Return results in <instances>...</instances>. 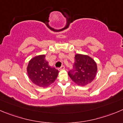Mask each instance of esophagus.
I'll list each match as a JSON object with an SVG mask.
<instances>
[{
    "instance_id": "34e87169",
    "label": "esophagus",
    "mask_w": 123,
    "mask_h": 123,
    "mask_svg": "<svg viewBox=\"0 0 123 123\" xmlns=\"http://www.w3.org/2000/svg\"><path fill=\"white\" fill-rule=\"evenodd\" d=\"M65 66H62L59 69L60 70H63V69H65Z\"/></svg>"
}]
</instances>
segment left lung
Here are the masks:
<instances>
[{
    "label": "left lung",
    "mask_w": 123,
    "mask_h": 123,
    "mask_svg": "<svg viewBox=\"0 0 123 123\" xmlns=\"http://www.w3.org/2000/svg\"><path fill=\"white\" fill-rule=\"evenodd\" d=\"M97 72V63L91 57L77 54L75 55L73 69L69 71L68 75L77 85L85 86L94 80Z\"/></svg>",
    "instance_id": "1"
}]
</instances>
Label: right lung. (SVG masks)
Masks as SVG:
<instances>
[{
  "mask_svg": "<svg viewBox=\"0 0 123 123\" xmlns=\"http://www.w3.org/2000/svg\"><path fill=\"white\" fill-rule=\"evenodd\" d=\"M28 75L34 84L46 87L53 83L58 74V71L49 65L45 55H40L32 58L27 67Z\"/></svg>",
  "mask_w": 123,
  "mask_h": 123,
  "instance_id": "obj_1",
  "label": "right lung"
}]
</instances>
